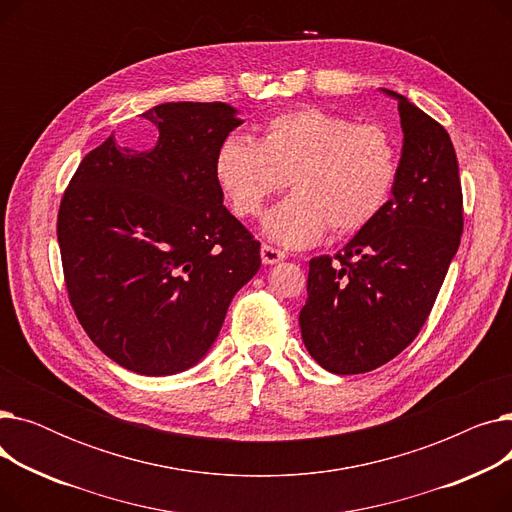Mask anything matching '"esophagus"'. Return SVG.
<instances>
[{"instance_id":"esophagus-1","label":"esophagus","mask_w":512,"mask_h":512,"mask_svg":"<svg viewBox=\"0 0 512 512\" xmlns=\"http://www.w3.org/2000/svg\"><path fill=\"white\" fill-rule=\"evenodd\" d=\"M284 257H286V255H284L280 249L272 247V245H263V247H261V261H263L265 265L280 263Z\"/></svg>"}]
</instances>
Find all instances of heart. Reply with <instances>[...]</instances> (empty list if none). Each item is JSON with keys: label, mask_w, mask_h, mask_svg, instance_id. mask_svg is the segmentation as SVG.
<instances>
[{"label": "heart", "mask_w": 512, "mask_h": 512, "mask_svg": "<svg viewBox=\"0 0 512 512\" xmlns=\"http://www.w3.org/2000/svg\"><path fill=\"white\" fill-rule=\"evenodd\" d=\"M398 168L390 130L319 107L270 118L259 141L230 134L213 161L236 218H255L284 182L292 188L263 220L265 236L292 249L315 245L328 226L338 236L367 228L388 205Z\"/></svg>", "instance_id": "1"}]
</instances>
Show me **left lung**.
I'll return each mask as SVG.
<instances>
[{
	"label": "left lung",
	"instance_id": "8db88e82",
	"mask_svg": "<svg viewBox=\"0 0 512 512\" xmlns=\"http://www.w3.org/2000/svg\"><path fill=\"white\" fill-rule=\"evenodd\" d=\"M398 101L402 153L384 211L330 257L309 261L301 336L332 373H365L415 340L461 245L459 161L442 124Z\"/></svg>",
	"mask_w": 512,
	"mask_h": 512
}]
</instances>
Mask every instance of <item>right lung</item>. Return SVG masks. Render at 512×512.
I'll list each match as a JSON object with an SVG mask.
<instances>
[{"mask_svg": "<svg viewBox=\"0 0 512 512\" xmlns=\"http://www.w3.org/2000/svg\"><path fill=\"white\" fill-rule=\"evenodd\" d=\"M228 103H161L141 114L157 143L107 137L85 155L58 213L70 305L103 355L141 375L197 365L234 294L261 265L259 240L222 205L215 153L242 124Z\"/></svg>", "mask_w": 512, "mask_h": 512, "instance_id": "1", "label": "right lung"}]
</instances>
